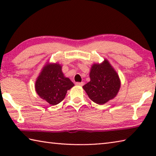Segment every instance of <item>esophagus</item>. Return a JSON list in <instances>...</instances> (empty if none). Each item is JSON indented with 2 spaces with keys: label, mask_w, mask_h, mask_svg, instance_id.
Wrapping results in <instances>:
<instances>
[{
  "label": "esophagus",
  "mask_w": 156,
  "mask_h": 156,
  "mask_svg": "<svg viewBox=\"0 0 156 156\" xmlns=\"http://www.w3.org/2000/svg\"><path fill=\"white\" fill-rule=\"evenodd\" d=\"M76 85H78V86H83L84 83H83V82H81V83H80V82H78V83H76Z\"/></svg>",
  "instance_id": "34e87169"
}]
</instances>
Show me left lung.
<instances>
[{"mask_svg":"<svg viewBox=\"0 0 156 156\" xmlns=\"http://www.w3.org/2000/svg\"><path fill=\"white\" fill-rule=\"evenodd\" d=\"M89 77L90 81L83 87L89 98L96 104H105L115 98L119 91V76L107 60L92 65Z\"/></svg>","mask_w":156,"mask_h":156,"instance_id":"8db88e82","label":"left lung"}]
</instances>
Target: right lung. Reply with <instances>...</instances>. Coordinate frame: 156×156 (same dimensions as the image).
Wrapping results in <instances>:
<instances>
[{"mask_svg":"<svg viewBox=\"0 0 156 156\" xmlns=\"http://www.w3.org/2000/svg\"><path fill=\"white\" fill-rule=\"evenodd\" d=\"M74 86L69 78L62 72V66L58 63L47 64L37 78L35 84L36 93L42 99L51 105L60 103L68 90Z\"/></svg>","mask_w":156,"mask_h":156,"instance_id":"add662e5","label":"right lung"}]
</instances>
